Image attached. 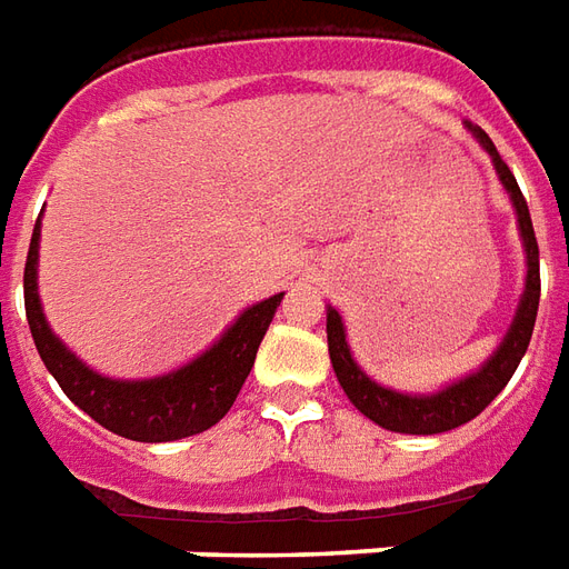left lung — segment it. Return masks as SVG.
<instances>
[{
	"label": "left lung",
	"instance_id": "1",
	"mask_svg": "<svg viewBox=\"0 0 569 569\" xmlns=\"http://www.w3.org/2000/svg\"><path fill=\"white\" fill-rule=\"evenodd\" d=\"M469 130L476 133V140L488 149L493 158V167L500 173V182L509 191V198L518 212V228H521V240L527 249V286L518 313L509 335L502 338V345L497 347V353L460 383H451L448 390L432 396H406L387 390L381 383H375L359 369L353 357H350V347L345 338V322L338 317V310L329 308V320H326V335H329V357H332V369L338 375V383L345 387L347 399L366 415L375 420L378 427L393 429V432H408V436H436V432H448V429L469 423L478 418L485 408L500 396V390L509 383V378L518 369V362L527 353L530 345V335H533V322H537V308H539V247L537 234H533V222H530V210H527V200L521 194V188L515 182L512 170L506 167L500 158L497 146L490 142V137L481 128Z\"/></svg>",
	"mask_w": 569,
	"mask_h": 569
}]
</instances>
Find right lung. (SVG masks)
Segmentation results:
<instances>
[{"label": "right lung", "instance_id": "right-lung-1", "mask_svg": "<svg viewBox=\"0 0 569 569\" xmlns=\"http://www.w3.org/2000/svg\"><path fill=\"white\" fill-rule=\"evenodd\" d=\"M36 261H39V219L32 228L27 268H23V305L44 369L54 375L60 390L88 418L109 432L133 441H173L216 427L228 415V408L234 406L237 393L256 362L261 338L283 301L280 292L243 310L234 326L222 335V341L212 345L194 362H188L186 369L151 381H112L79 362L51 335L39 305Z\"/></svg>", "mask_w": 569, "mask_h": 569}]
</instances>
